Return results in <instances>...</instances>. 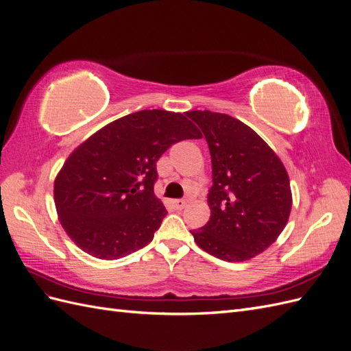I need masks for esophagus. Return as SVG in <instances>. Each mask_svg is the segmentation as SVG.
<instances>
[{"label": "esophagus", "instance_id": "obj_1", "mask_svg": "<svg viewBox=\"0 0 351 351\" xmlns=\"http://www.w3.org/2000/svg\"><path fill=\"white\" fill-rule=\"evenodd\" d=\"M173 205H174V208H176V209L182 210V209H184V208H186L187 202H186V200H183V199H177V200H173Z\"/></svg>", "mask_w": 351, "mask_h": 351}]
</instances>
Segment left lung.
Returning <instances> with one entry per match:
<instances>
[{
    "label": "left lung",
    "instance_id": "obj_1",
    "mask_svg": "<svg viewBox=\"0 0 351 351\" xmlns=\"http://www.w3.org/2000/svg\"><path fill=\"white\" fill-rule=\"evenodd\" d=\"M204 132L212 158L210 218L190 231L197 246L227 262L267 250L289 222L290 178L278 155L249 125L212 111H187Z\"/></svg>",
    "mask_w": 351,
    "mask_h": 351
}]
</instances>
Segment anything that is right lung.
I'll use <instances>...</instances> for the list:
<instances>
[{
    "mask_svg": "<svg viewBox=\"0 0 351 351\" xmlns=\"http://www.w3.org/2000/svg\"><path fill=\"white\" fill-rule=\"evenodd\" d=\"M186 112L142 110L104 125L54 180L60 224L77 247L115 261L154 239L167 209L154 193L156 161L176 142L200 139Z\"/></svg>",
    "mask_w": 351,
    "mask_h": 351,
    "instance_id": "1",
    "label": "right lung"
}]
</instances>
